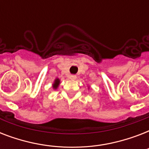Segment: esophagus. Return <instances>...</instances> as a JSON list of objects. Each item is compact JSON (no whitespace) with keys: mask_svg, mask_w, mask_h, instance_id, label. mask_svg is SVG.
<instances>
[{"mask_svg":"<svg viewBox=\"0 0 149 149\" xmlns=\"http://www.w3.org/2000/svg\"><path fill=\"white\" fill-rule=\"evenodd\" d=\"M69 78H70V79H72V80H74V79H77V76H76V75H70Z\"/></svg>","mask_w":149,"mask_h":149,"instance_id":"34e87169","label":"esophagus"}]
</instances>
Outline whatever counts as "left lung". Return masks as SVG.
Listing matches in <instances>:
<instances>
[{
  "label": "left lung",
  "instance_id": "1",
  "mask_svg": "<svg viewBox=\"0 0 149 149\" xmlns=\"http://www.w3.org/2000/svg\"><path fill=\"white\" fill-rule=\"evenodd\" d=\"M88 89H90V86H88Z\"/></svg>",
  "mask_w": 149,
  "mask_h": 149
}]
</instances>
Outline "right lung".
<instances>
[{
    "mask_svg": "<svg viewBox=\"0 0 149 149\" xmlns=\"http://www.w3.org/2000/svg\"><path fill=\"white\" fill-rule=\"evenodd\" d=\"M59 84H60V79L59 78H56L55 80H54L53 84H52V88H53V90L58 89Z\"/></svg>",
    "mask_w": 149,
    "mask_h": 149,
    "instance_id": "1",
    "label": "right lung"
}]
</instances>
